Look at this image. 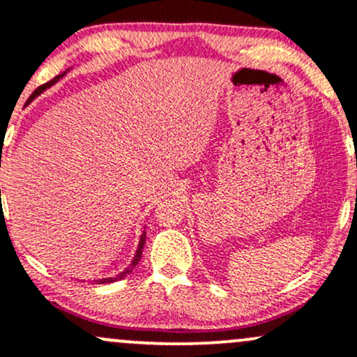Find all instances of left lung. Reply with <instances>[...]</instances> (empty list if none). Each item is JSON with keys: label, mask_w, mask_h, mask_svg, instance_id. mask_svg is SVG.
I'll return each instance as SVG.
<instances>
[{"label": "left lung", "mask_w": 357, "mask_h": 357, "mask_svg": "<svg viewBox=\"0 0 357 357\" xmlns=\"http://www.w3.org/2000/svg\"><path fill=\"white\" fill-rule=\"evenodd\" d=\"M356 164H357V160H356Z\"/></svg>", "instance_id": "8db88e82"}]
</instances>
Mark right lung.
Returning a JSON list of instances; mask_svg holds the SVG:
<instances>
[{
	"instance_id": "obj_1",
	"label": "right lung",
	"mask_w": 357,
	"mask_h": 357,
	"mask_svg": "<svg viewBox=\"0 0 357 357\" xmlns=\"http://www.w3.org/2000/svg\"><path fill=\"white\" fill-rule=\"evenodd\" d=\"M62 76H64V74H61V76H56V77H54V79H50V81H49V83H45V84L38 86V88H37V89H35V91L32 93V96H30V98H29V101H32L35 96H37V95H40V93H42V91H44V89H47V88H49V86H52L54 83H57V81H59V79H61V77H62ZM0 193H1V190H0ZM0 197H1V195H0ZM144 244H146V232H144V234H142V237H140V242H139V249H137V254H135L134 261H132V264H130V266H128V268H127V269H125V271H123V273H120V274H119V276H115V278H107V280H98V281H96V283H101V284H103V283H112V281H119V280H123V278H125V276H128V274H130L132 271H134V269H135V266H137V264H139L140 257H142V249H144Z\"/></svg>"
}]
</instances>
